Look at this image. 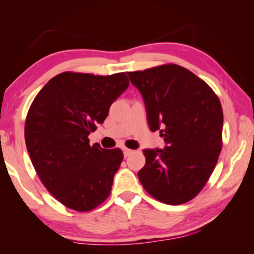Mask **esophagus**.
Wrapping results in <instances>:
<instances>
[{"label":"esophagus","instance_id":"obj_1","mask_svg":"<svg viewBox=\"0 0 254 254\" xmlns=\"http://www.w3.org/2000/svg\"><path fill=\"white\" fill-rule=\"evenodd\" d=\"M132 152H133V150H131V149H127V148L123 149V153H124V157H126V158L130 156Z\"/></svg>","mask_w":254,"mask_h":254}]
</instances>
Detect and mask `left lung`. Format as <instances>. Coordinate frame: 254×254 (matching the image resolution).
<instances>
[{
  "label": "left lung",
  "mask_w": 254,
  "mask_h": 254,
  "mask_svg": "<svg viewBox=\"0 0 254 254\" xmlns=\"http://www.w3.org/2000/svg\"><path fill=\"white\" fill-rule=\"evenodd\" d=\"M127 76L143 97L150 130L166 143L143 150L140 183L161 203H187L207 183L221 153V102L204 80L175 64Z\"/></svg>",
  "instance_id": "obj_1"
}]
</instances>
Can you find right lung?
Listing matches in <instances>:
<instances>
[{
    "instance_id": "add662e5",
    "label": "right lung",
    "mask_w": 254,
    "mask_h": 254,
    "mask_svg": "<svg viewBox=\"0 0 254 254\" xmlns=\"http://www.w3.org/2000/svg\"><path fill=\"white\" fill-rule=\"evenodd\" d=\"M127 87L126 72L65 71L51 78L30 106L24 127L30 159L45 187L66 207L88 212L111 194L123 152L91 145L88 135Z\"/></svg>"
}]
</instances>
